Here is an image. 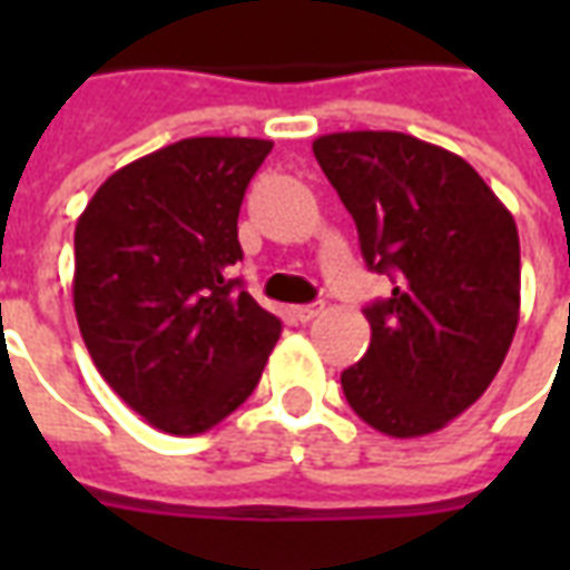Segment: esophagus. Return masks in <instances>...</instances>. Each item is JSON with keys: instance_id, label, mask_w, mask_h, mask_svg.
<instances>
[{"instance_id": "obj_1", "label": "esophagus", "mask_w": 570, "mask_h": 570, "mask_svg": "<svg viewBox=\"0 0 570 570\" xmlns=\"http://www.w3.org/2000/svg\"><path fill=\"white\" fill-rule=\"evenodd\" d=\"M323 311H326V305H323V302H311V305H298L296 317L302 323H311L314 317H321Z\"/></svg>"}]
</instances>
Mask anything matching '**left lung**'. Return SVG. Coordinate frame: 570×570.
I'll list each match as a JSON object with an SVG mask.
<instances>
[{
    "instance_id": "8db88e82",
    "label": "left lung",
    "mask_w": 570,
    "mask_h": 570,
    "mask_svg": "<svg viewBox=\"0 0 570 570\" xmlns=\"http://www.w3.org/2000/svg\"><path fill=\"white\" fill-rule=\"evenodd\" d=\"M314 158L357 223L366 265L394 281L363 311L372 338L342 372L347 403L396 440L445 428L485 394L513 342V213L461 155L409 134H326Z\"/></svg>"
}]
</instances>
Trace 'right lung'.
<instances>
[{
  "mask_svg": "<svg viewBox=\"0 0 570 570\" xmlns=\"http://www.w3.org/2000/svg\"><path fill=\"white\" fill-rule=\"evenodd\" d=\"M272 140L188 137L130 161L76 223L72 305L94 366L151 428L204 433L259 384L281 321L240 289L237 213Z\"/></svg>",
  "mask_w": 570,
  "mask_h": 570,
  "instance_id": "add662e5",
  "label": "right lung"
}]
</instances>
